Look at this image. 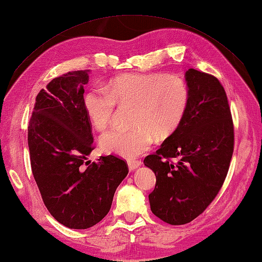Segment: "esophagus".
<instances>
[{
  "instance_id": "esophagus-1",
  "label": "esophagus",
  "mask_w": 262,
  "mask_h": 262,
  "mask_svg": "<svg viewBox=\"0 0 262 262\" xmlns=\"http://www.w3.org/2000/svg\"><path fill=\"white\" fill-rule=\"evenodd\" d=\"M127 163H128V168H129V170H135V169L142 166V161H138V160H129Z\"/></svg>"
}]
</instances>
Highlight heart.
Masks as SVG:
<instances>
[{
  "label": "heart",
  "mask_w": 262,
  "mask_h": 262,
  "mask_svg": "<svg viewBox=\"0 0 262 262\" xmlns=\"http://www.w3.org/2000/svg\"><path fill=\"white\" fill-rule=\"evenodd\" d=\"M116 103L135 105L134 127L106 132L100 145L104 152L134 159L151 147L153 136L162 140L178 129L188 109L189 89L178 76L127 74L110 80L105 89L93 87L83 97L86 116L100 132L111 122Z\"/></svg>",
  "instance_id": "obj_1"
}]
</instances>
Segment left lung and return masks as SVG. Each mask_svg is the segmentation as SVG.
Returning a JSON list of instances; mask_svg holds the SVG:
<instances>
[{
	"instance_id": "left-lung-1",
	"label": "left lung",
	"mask_w": 262,
	"mask_h": 262,
	"mask_svg": "<svg viewBox=\"0 0 262 262\" xmlns=\"http://www.w3.org/2000/svg\"><path fill=\"white\" fill-rule=\"evenodd\" d=\"M189 104L181 126L144 165L156 173L148 195L151 211L165 223H191L216 198L227 176L234 150V127L219 80L188 69Z\"/></svg>"
}]
</instances>
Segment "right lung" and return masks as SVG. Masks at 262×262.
<instances>
[{
	"instance_id": "right-lung-1",
	"label": "right lung",
	"mask_w": 262,
	"mask_h": 262,
	"mask_svg": "<svg viewBox=\"0 0 262 262\" xmlns=\"http://www.w3.org/2000/svg\"><path fill=\"white\" fill-rule=\"evenodd\" d=\"M90 70L52 79L36 96L28 126L32 171L45 207L63 226L86 229L103 219L128 173L115 156L87 160L92 125L83 105Z\"/></svg>"
}]
</instances>
